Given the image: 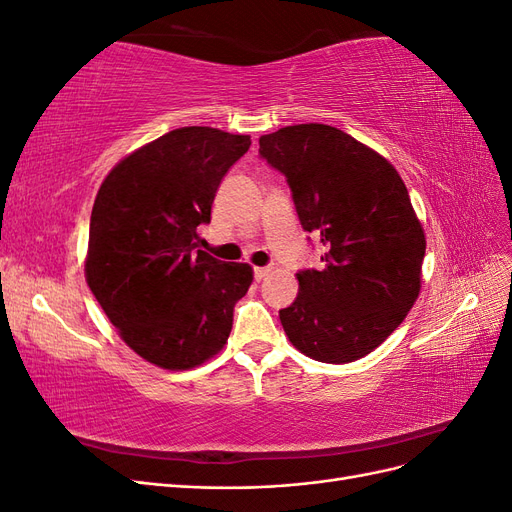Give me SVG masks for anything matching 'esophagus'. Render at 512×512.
Instances as JSON below:
<instances>
[{
    "instance_id": "obj_1",
    "label": "esophagus",
    "mask_w": 512,
    "mask_h": 512,
    "mask_svg": "<svg viewBox=\"0 0 512 512\" xmlns=\"http://www.w3.org/2000/svg\"><path fill=\"white\" fill-rule=\"evenodd\" d=\"M271 273V267H256L254 269V277H256V280L260 282V280H265V277Z\"/></svg>"
}]
</instances>
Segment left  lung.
<instances>
[{"label": "left lung", "mask_w": 512, "mask_h": 512, "mask_svg": "<svg viewBox=\"0 0 512 512\" xmlns=\"http://www.w3.org/2000/svg\"><path fill=\"white\" fill-rule=\"evenodd\" d=\"M260 156L286 175L322 267L297 273L299 294L280 312L290 344L320 363L376 350L421 292L425 230L404 179L378 151L324 123L260 136Z\"/></svg>", "instance_id": "1"}]
</instances>
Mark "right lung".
Instances as JSON below:
<instances>
[{
	"instance_id": "right-lung-1",
	"label": "right lung",
	"mask_w": 512,
	"mask_h": 512,
	"mask_svg": "<svg viewBox=\"0 0 512 512\" xmlns=\"http://www.w3.org/2000/svg\"><path fill=\"white\" fill-rule=\"evenodd\" d=\"M250 145L247 134L177 128L119 160L96 194L85 280L123 342L162 369L218 354L252 286L247 262L196 250L222 177Z\"/></svg>"
}]
</instances>
